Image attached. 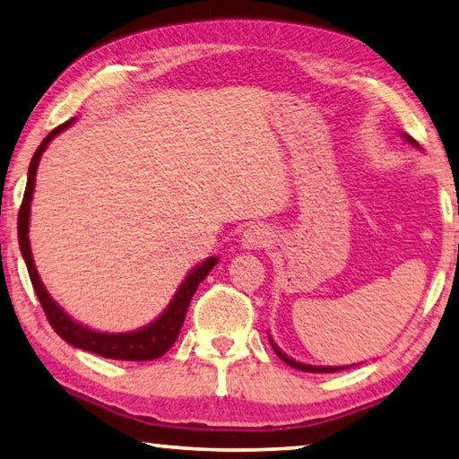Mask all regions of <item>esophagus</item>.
I'll return each instance as SVG.
<instances>
[{
	"label": "esophagus",
	"instance_id": "1",
	"mask_svg": "<svg viewBox=\"0 0 459 459\" xmlns=\"http://www.w3.org/2000/svg\"><path fill=\"white\" fill-rule=\"evenodd\" d=\"M273 244V231L266 225H250L242 236V246L246 250H263Z\"/></svg>",
	"mask_w": 459,
	"mask_h": 459
}]
</instances>
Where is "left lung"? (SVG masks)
Returning a JSON list of instances; mask_svg holds the SVG:
<instances>
[{
  "label": "left lung",
  "instance_id": "left-lung-1",
  "mask_svg": "<svg viewBox=\"0 0 459 459\" xmlns=\"http://www.w3.org/2000/svg\"><path fill=\"white\" fill-rule=\"evenodd\" d=\"M404 137H406L408 143L417 145V141H414L411 135H404ZM271 344H273L274 352H277V355H279L281 359H283V361H285L287 365H291V368L299 369V371H307V373H334V371H342V369H347V368H320V365H306V363H298V361H293V359H289L283 351H279V347H277V344H274L273 341H271Z\"/></svg>",
  "mask_w": 459,
  "mask_h": 459
}]
</instances>
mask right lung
I'll use <instances>...</instances> for the list:
<instances>
[{"instance_id":"1","label":"right lung","mask_w":459,"mask_h":459,"mask_svg":"<svg viewBox=\"0 0 459 459\" xmlns=\"http://www.w3.org/2000/svg\"><path fill=\"white\" fill-rule=\"evenodd\" d=\"M72 123L74 118L72 121L59 125L57 129H53L45 139H42L39 150L34 152L30 168H28L24 199L18 213V242H20V250H22V256L26 260V269H28V274H30L34 293H37V298L42 306V312H45L48 324H51L55 333H57L63 341L72 344V347L96 352V355L107 357V359H118V361H152V359H158L164 355V352L176 342V338L180 334L182 324H185V318H186L188 303L193 299V295L201 281L205 279L209 271L217 264V256H211L205 260V263L196 266V269L185 279V283L178 287V291H176L170 306L166 307V312L161 314L156 322H152L150 326L135 330V333H123V334L96 333V330H90L69 318L57 303L51 299V295L47 293L45 285L40 283L37 266H34V260H32L30 239H28V221H30L34 176H37V168H39L42 152H45L48 141H51L55 135H59L61 131H65Z\"/></svg>"}]
</instances>
